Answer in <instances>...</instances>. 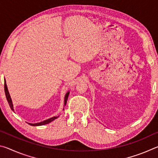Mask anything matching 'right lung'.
<instances>
[{
  "label": "right lung",
  "mask_w": 158,
  "mask_h": 158,
  "mask_svg": "<svg viewBox=\"0 0 158 158\" xmlns=\"http://www.w3.org/2000/svg\"><path fill=\"white\" fill-rule=\"evenodd\" d=\"M4 89H5V96H6V98H7V100L8 102V104L10 106V108L12 111H14V109H13V105H12V100H11V98H10V95L9 94V92H8V90H7V85H6V82H5V85H4ZM69 94V92L67 93V94L65 95V106L67 103V100H68V96ZM58 116H54V117H52L51 118L49 119H47V120H45V121L40 122V123H28L30 124L32 126H39V125H46L49 123L50 122L53 121V120H55L56 118H57Z\"/></svg>",
  "instance_id": "obj_1"
}]
</instances>
